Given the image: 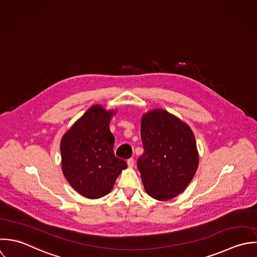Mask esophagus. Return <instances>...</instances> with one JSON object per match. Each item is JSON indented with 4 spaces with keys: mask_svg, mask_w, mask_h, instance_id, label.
Here are the masks:
<instances>
[{
    "mask_svg": "<svg viewBox=\"0 0 257 257\" xmlns=\"http://www.w3.org/2000/svg\"><path fill=\"white\" fill-rule=\"evenodd\" d=\"M126 164H127V167H128V168H133V167L135 166V161H134V159H130V160H127Z\"/></svg>",
    "mask_w": 257,
    "mask_h": 257,
    "instance_id": "obj_1",
    "label": "esophagus"
}]
</instances>
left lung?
I'll return each mask as SVG.
<instances>
[{
	"label": "left lung",
	"mask_w": 257,
	"mask_h": 257,
	"mask_svg": "<svg viewBox=\"0 0 257 257\" xmlns=\"http://www.w3.org/2000/svg\"><path fill=\"white\" fill-rule=\"evenodd\" d=\"M144 154L138 169L147 193L166 201L181 193L193 178L199 156L190 126L163 108L142 116Z\"/></svg>",
	"instance_id": "left-lung-1"
}]
</instances>
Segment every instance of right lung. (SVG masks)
Segmentation results:
<instances>
[{
  "label": "right lung",
  "instance_id": "right-lung-1",
  "mask_svg": "<svg viewBox=\"0 0 257 257\" xmlns=\"http://www.w3.org/2000/svg\"><path fill=\"white\" fill-rule=\"evenodd\" d=\"M115 109L90 106L66 132L61 141L62 171L71 186L89 199L100 198L113 187L127 168L114 157V137L109 131Z\"/></svg>",
  "mask_w": 257,
  "mask_h": 257
}]
</instances>
